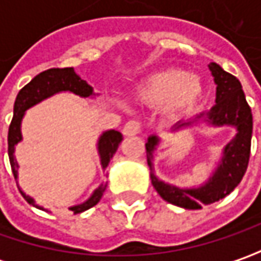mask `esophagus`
<instances>
[{"label":"esophagus","mask_w":261,"mask_h":261,"mask_svg":"<svg viewBox=\"0 0 261 261\" xmlns=\"http://www.w3.org/2000/svg\"><path fill=\"white\" fill-rule=\"evenodd\" d=\"M139 132H141V125H139V122H136V120H129V122L123 126V129H122V134L125 136L138 135Z\"/></svg>","instance_id":"esophagus-1"}]
</instances>
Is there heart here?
<instances>
[{
	"label": "heart",
	"mask_w": 261,
	"mask_h": 261,
	"mask_svg": "<svg viewBox=\"0 0 261 261\" xmlns=\"http://www.w3.org/2000/svg\"><path fill=\"white\" fill-rule=\"evenodd\" d=\"M134 98L145 106H160V112L174 119L190 110L203 94L200 76L180 69H163L142 78L134 87Z\"/></svg>",
	"instance_id": "1"
}]
</instances>
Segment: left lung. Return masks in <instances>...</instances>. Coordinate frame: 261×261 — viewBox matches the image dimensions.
<instances>
[{"label": "left lung", "mask_w": 261, "mask_h": 261, "mask_svg": "<svg viewBox=\"0 0 261 261\" xmlns=\"http://www.w3.org/2000/svg\"><path fill=\"white\" fill-rule=\"evenodd\" d=\"M207 66L216 84L215 106L209 112L197 115L195 119L177 122L171 127V132L175 134L197 123H206L214 127L231 126L236 129V136L222 148V156L209 178L203 185L196 187H180L163 181L156 177L154 170V154L161 138L151 135L145 144L152 186L166 202L185 209H200L202 205H211L229 195L243 180L250 158L253 115L250 106L247 105L241 83L215 62H211Z\"/></svg>", "instance_id": "obj_1"}]
</instances>
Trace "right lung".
<instances>
[{"instance_id":"obj_1","label":"right lung","mask_w":261,"mask_h":261,"mask_svg":"<svg viewBox=\"0 0 261 261\" xmlns=\"http://www.w3.org/2000/svg\"><path fill=\"white\" fill-rule=\"evenodd\" d=\"M58 93H72V94L84 97V98H94L97 95L94 93V90H93V87L88 86L87 81L81 80V76L76 75L74 68H52V69L43 71L39 75H36L27 86H24L18 91L17 98L14 101V115H13V120H11V125H10V129H8V158H10V164H11V170H13L15 180L18 178V163L15 160L14 151L15 145L23 141L21 122H23L25 112L30 107L42 103L43 100L58 94ZM122 139H123L122 134L115 130V129L106 130L98 136L97 152H98V156H100V164H101L103 171L107 170V167L110 164V160L116 154ZM17 187L20 189L18 181H17ZM106 187H107V183L101 181L100 186L95 189L87 200H84L83 203H78V205L69 206L68 209L71 212H74V215H75V214H81L87 209L93 207L100 202L101 196L105 193ZM20 193L27 200V203L33 205L40 211L49 212V209L37 205L35 199L30 197L29 195H25L21 189H20Z\"/></svg>"}]
</instances>
